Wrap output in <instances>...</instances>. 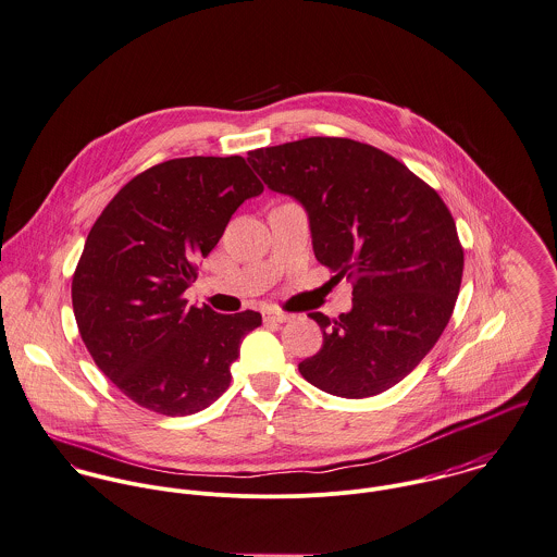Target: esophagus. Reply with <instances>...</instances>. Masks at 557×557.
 Masks as SVG:
<instances>
[{"instance_id": "34e87169", "label": "esophagus", "mask_w": 557, "mask_h": 557, "mask_svg": "<svg viewBox=\"0 0 557 557\" xmlns=\"http://www.w3.org/2000/svg\"><path fill=\"white\" fill-rule=\"evenodd\" d=\"M262 318H264V322H288V320H293L295 315H293V313H286V311H280V309H267V311L262 313Z\"/></svg>"}]
</instances>
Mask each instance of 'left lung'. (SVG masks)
Instances as JSON below:
<instances>
[{
  "mask_svg": "<svg viewBox=\"0 0 557 557\" xmlns=\"http://www.w3.org/2000/svg\"><path fill=\"white\" fill-rule=\"evenodd\" d=\"M248 162L306 207L318 262L352 282L348 313H309L322 348L301 375L346 399L401 382L440 339L461 286L463 248L440 194L382 149L339 136L253 149Z\"/></svg>",
  "mask_w": 557,
  "mask_h": 557,
  "instance_id": "8db88e82",
  "label": "left lung"
}]
</instances>
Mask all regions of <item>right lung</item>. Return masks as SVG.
<instances>
[{"label": "right lung", "mask_w": 557, "mask_h": 557, "mask_svg": "<svg viewBox=\"0 0 557 557\" xmlns=\"http://www.w3.org/2000/svg\"><path fill=\"white\" fill-rule=\"evenodd\" d=\"M262 189L242 156L175 158L129 180L91 226L72 275L74 318L96 366L134 404L186 417L228 388L262 315L186 308L184 293Z\"/></svg>", "instance_id": "obj_1"}]
</instances>
